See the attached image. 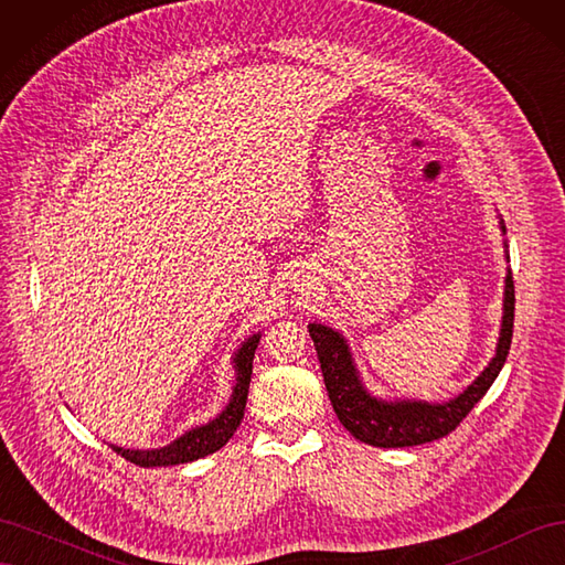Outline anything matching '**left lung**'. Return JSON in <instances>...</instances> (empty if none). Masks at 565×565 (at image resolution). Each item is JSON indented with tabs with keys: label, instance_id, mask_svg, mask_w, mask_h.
Listing matches in <instances>:
<instances>
[{
	"label": "left lung",
	"instance_id": "8db88e82",
	"mask_svg": "<svg viewBox=\"0 0 565 565\" xmlns=\"http://www.w3.org/2000/svg\"><path fill=\"white\" fill-rule=\"evenodd\" d=\"M514 280H511L509 273L504 285V316L498 353H494L490 365L481 372V377L465 393H459L455 401L443 405H429L419 401L386 403L372 398L363 388L361 380H358L344 337L332 328L311 322L309 334L318 353L324 388L330 393L339 422L358 440L374 448L422 446V443H431L455 431L459 422L471 413L473 405L486 396V391L498 380V374L507 361L511 337H514Z\"/></svg>",
	"mask_w": 565,
	"mask_h": 565
}]
</instances>
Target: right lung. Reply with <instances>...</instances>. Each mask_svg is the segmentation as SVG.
<instances>
[{"mask_svg":"<svg viewBox=\"0 0 565 565\" xmlns=\"http://www.w3.org/2000/svg\"><path fill=\"white\" fill-rule=\"evenodd\" d=\"M259 344V334L249 337L241 351L235 353V388L231 403L226 405L224 413L210 424L198 426V429L183 434L174 443H169L167 448L160 450H125L113 446L117 455H122L127 461L136 467H172V465H185V461H193L200 457H207L224 448L228 438L235 434L237 426H241L245 417V405H247V393H249V380H252V361L254 351Z\"/></svg>","mask_w":565,"mask_h":565,"instance_id":"obj_1","label":"right lung"}]
</instances>
